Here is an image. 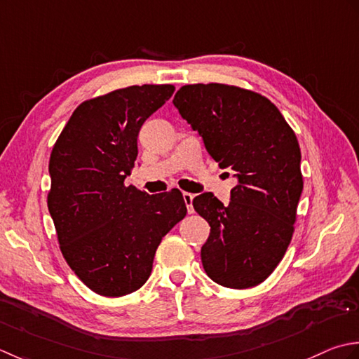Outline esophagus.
<instances>
[{
  "label": "esophagus",
  "mask_w": 359,
  "mask_h": 359,
  "mask_svg": "<svg viewBox=\"0 0 359 359\" xmlns=\"http://www.w3.org/2000/svg\"><path fill=\"white\" fill-rule=\"evenodd\" d=\"M182 198H184V203H186V206H187V212H189V214H194V206H192V203H194L195 195L189 194V192H184V194H182Z\"/></svg>",
  "instance_id": "obj_1"
}]
</instances>
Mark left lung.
Listing matches in <instances>:
<instances>
[{"label":"left lung","instance_id":"1","mask_svg":"<svg viewBox=\"0 0 359 359\" xmlns=\"http://www.w3.org/2000/svg\"><path fill=\"white\" fill-rule=\"evenodd\" d=\"M173 105L238 181L228 206L210 192L194 198L210 226L204 271L223 287H255L279 265L294 232L304 189L294 131L271 100L233 85H184Z\"/></svg>","mask_w":359,"mask_h":359}]
</instances>
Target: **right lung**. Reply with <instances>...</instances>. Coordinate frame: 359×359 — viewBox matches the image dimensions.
Instances as JSON below:
<instances>
[{
  "instance_id": "1",
  "label": "right lung",
  "mask_w": 359,
  "mask_h": 359,
  "mask_svg": "<svg viewBox=\"0 0 359 359\" xmlns=\"http://www.w3.org/2000/svg\"><path fill=\"white\" fill-rule=\"evenodd\" d=\"M173 91V85H133L82 102L50 153L48 209L60 251L100 296L141 288L161 240L187 214L178 189L149 195L126 186L139 130Z\"/></svg>"
}]
</instances>
